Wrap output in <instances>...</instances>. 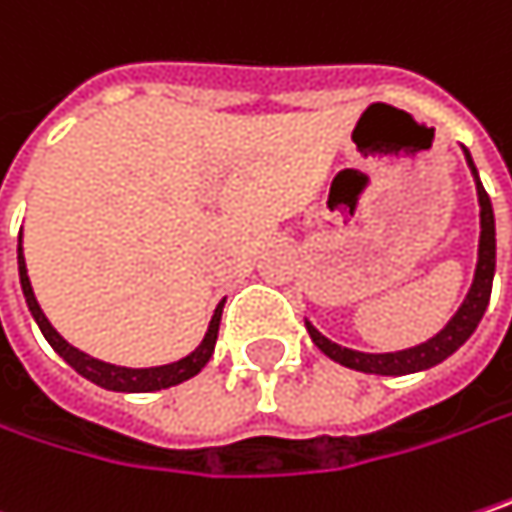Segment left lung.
I'll return each instance as SVG.
<instances>
[{"label": "left lung", "mask_w": 512, "mask_h": 512, "mask_svg": "<svg viewBox=\"0 0 512 512\" xmlns=\"http://www.w3.org/2000/svg\"><path fill=\"white\" fill-rule=\"evenodd\" d=\"M466 163L472 169V178H475V190H478V208H481V237H478V263H475V278H472V287L466 293V299L460 302L457 313L442 325L440 331L413 346V349L401 351H387V354H369V351H354L328 340L310 319H304V328L310 334V340L316 343V349L322 354H328L334 363L340 366H349L357 372H366V375H413V372H425L431 366L442 363L445 357H451L454 351L460 349L478 328V322L484 319L489 304V293H492V275H495V213H492V202H489L487 190L481 184V175L475 169V161L469 155V149H463Z\"/></svg>", "instance_id": "left-lung-1"}]
</instances>
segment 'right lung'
Segmentation results:
<instances>
[{
  "label": "right lung",
  "mask_w": 512,
  "mask_h": 512,
  "mask_svg": "<svg viewBox=\"0 0 512 512\" xmlns=\"http://www.w3.org/2000/svg\"><path fill=\"white\" fill-rule=\"evenodd\" d=\"M17 266H20V287H23L25 304H28V310H31V316H34L40 334L46 337V343L58 351L81 378L93 381V384L102 387V390H114V393H155V390H166V387H175V384L190 381L193 375H199V372L205 369V363L210 360V354H213L225 299L216 304V310H213V316H210L208 331H205L202 343L190 351L187 357H181V360H175V363H163V366L131 369V366H117V363H105V360H99V357H90L87 351L75 349L72 343H67V340L52 328V322L46 319L43 307L34 299V290H31V281H28V269H25L23 255V234H20V243H17Z\"/></svg>",
  "instance_id": "add662e5"
}]
</instances>
